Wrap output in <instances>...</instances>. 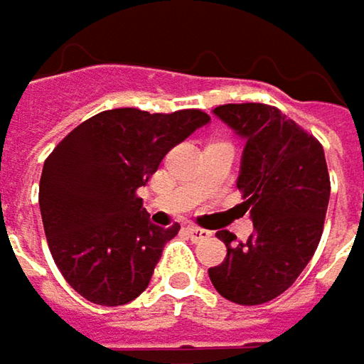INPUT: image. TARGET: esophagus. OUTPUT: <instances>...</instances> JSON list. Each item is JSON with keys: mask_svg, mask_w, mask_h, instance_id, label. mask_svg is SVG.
<instances>
[{"mask_svg": "<svg viewBox=\"0 0 364 364\" xmlns=\"http://www.w3.org/2000/svg\"><path fill=\"white\" fill-rule=\"evenodd\" d=\"M186 232H188V236H191V240H205V238H209L211 236V232L209 230H203V228H198V225H188L186 228Z\"/></svg>", "mask_w": 364, "mask_h": 364, "instance_id": "34e87169", "label": "esophagus"}]
</instances>
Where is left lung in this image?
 <instances>
[{
    "label": "left lung",
    "mask_w": 364,
    "mask_h": 364,
    "mask_svg": "<svg viewBox=\"0 0 364 364\" xmlns=\"http://www.w3.org/2000/svg\"><path fill=\"white\" fill-rule=\"evenodd\" d=\"M213 114L247 139L238 191L255 232L247 242L218 232L228 255L209 277L223 299L265 304L296 282L319 247L331 191L323 146L273 105L228 103Z\"/></svg>",
    "instance_id": "left-lung-1"
}]
</instances>
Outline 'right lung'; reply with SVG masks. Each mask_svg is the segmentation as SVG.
Instances as JSON below:
<instances>
[{
    "label": "right lung",
    "mask_w": 364,
    "mask_h": 364,
    "mask_svg": "<svg viewBox=\"0 0 364 364\" xmlns=\"http://www.w3.org/2000/svg\"><path fill=\"white\" fill-rule=\"evenodd\" d=\"M209 119L200 109H107L76 126L45 159L39 205L47 245L80 296L119 306L146 290L180 225H153L139 188L169 149Z\"/></svg>",
    "instance_id": "1"
}]
</instances>
